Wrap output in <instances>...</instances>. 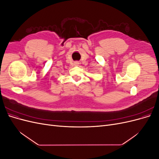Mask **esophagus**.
<instances>
[{
	"instance_id": "1",
	"label": "esophagus",
	"mask_w": 159,
	"mask_h": 159,
	"mask_svg": "<svg viewBox=\"0 0 159 159\" xmlns=\"http://www.w3.org/2000/svg\"><path fill=\"white\" fill-rule=\"evenodd\" d=\"M74 66H78L80 65V63L78 61H75V62H74Z\"/></svg>"
}]
</instances>
